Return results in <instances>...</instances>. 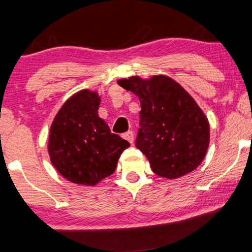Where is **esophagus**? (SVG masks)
Returning a JSON list of instances; mask_svg holds the SVG:
<instances>
[{"label":"esophagus","mask_w":252,"mask_h":252,"mask_svg":"<svg viewBox=\"0 0 252 252\" xmlns=\"http://www.w3.org/2000/svg\"><path fill=\"white\" fill-rule=\"evenodd\" d=\"M123 137L126 139V141L129 142V143H134V138H135V136H134V132L132 131H128V132H126V134H123Z\"/></svg>","instance_id":"obj_1"}]
</instances>
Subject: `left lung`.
<instances>
[{
    "label": "left lung",
    "instance_id": "1",
    "mask_svg": "<svg viewBox=\"0 0 252 252\" xmlns=\"http://www.w3.org/2000/svg\"><path fill=\"white\" fill-rule=\"evenodd\" d=\"M141 102L136 147L160 177L178 178L202 163L209 147V122L195 99L166 76L118 81Z\"/></svg>",
    "mask_w": 252,
    "mask_h": 252
}]
</instances>
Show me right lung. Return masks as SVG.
Instances as JSON below:
<instances>
[{
  "instance_id": "1",
  "label": "right lung",
  "mask_w": 252,
  "mask_h": 252,
  "mask_svg": "<svg viewBox=\"0 0 252 252\" xmlns=\"http://www.w3.org/2000/svg\"><path fill=\"white\" fill-rule=\"evenodd\" d=\"M98 105L96 93L82 90L63 104L51 124V163L72 183L95 186L114 174L121 154L130 147L98 117Z\"/></svg>"
}]
</instances>
